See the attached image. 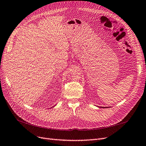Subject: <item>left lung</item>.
I'll list each match as a JSON object with an SVG mask.
<instances>
[{
  "label": "left lung",
  "instance_id": "8db88e82",
  "mask_svg": "<svg viewBox=\"0 0 146 146\" xmlns=\"http://www.w3.org/2000/svg\"><path fill=\"white\" fill-rule=\"evenodd\" d=\"M102 108H103V107H102Z\"/></svg>",
  "mask_w": 146,
  "mask_h": 146
}]
</instances>
